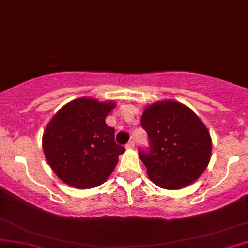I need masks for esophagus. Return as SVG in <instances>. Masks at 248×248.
Here are the masks:
<instances>
[{"instance_id":"1","label":"esophagus","mask_w":248,"mask_h":248,"mask_svg":"<svg viewBox=\"0 0 248 248\" xmlns=\"http://www.w3.org/2000/svg\"><path fill=\"white\" fill-rule=\"evenodd\" d=\"M134 146H136V144H134V141H128L126 144V149H128V150H132V149H134Z\"/></svg>"}]
</instances>
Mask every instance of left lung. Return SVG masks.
<instances>
[{
	"mask_svg": "<svg viewBox=\"0 0 248 248\" xmlns=\"http://www.w3.org/2000/svg\"><path fill=\"white\" fill-rule=\"evenodd\" d=\"M141 127L149 136L150 150H139V157L155 185L164 189L184 188L206 169L211 137L187 106L171 99L155 102L142 112Z\"/></svg>",
	"mask_w": 248,
	"mask_h": 248,
	"instance_id": "8db88e82",
	"label": "left lung"
}]
</instances>
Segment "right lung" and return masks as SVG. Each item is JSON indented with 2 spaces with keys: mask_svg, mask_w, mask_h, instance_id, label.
<instances>
[{
  "mask_svg": "<svg viewBox=\"0 0 248 248\" xmlns=\"http://www.w3.org/2000/svg\"><path fill=\"white\" fill-rule=\"evenodd\" d=\"M114 101L80 97L64 104L43 133L44 155L55 174L72 187L92 188L114 171L124 147L115 142V129L106 117Z\"/></svg>",
  "mask_w": 248,
  "mask_h": 248,
  "instance_id": "obj_1",
  "label": "right lung"
}]
</instances>
